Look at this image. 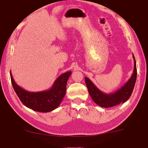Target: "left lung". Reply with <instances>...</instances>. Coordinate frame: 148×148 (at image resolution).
Here are the masks:
<instances>
[{
  "label": "left lung",
  "mask_w": 148,
  "mask_h": 148,
  "mask_svg": "<svg viewBox=\"0 0 148 148\" xmlns=\"http://www.w3.org/2000/svg\"><path fill=\"white\" fill-rule=\"evenodd\" d=\"M134 60V69L130 78L120 89L116 92L110 94H106L102 92L97 88L94 84L85 77V82L88 88V92L94 102L99 106L102 108H110L116 106L120 104L121 103H124L131 96L133 92L134 86L136 84V77H137V68L135 58L133 55Z\"/></svg>",
  "instance_id": "8db88e82"
}]
</instances>
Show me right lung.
Wrapping results in <instances>:
<instances>
[{
  "instance_id": "obj_1",
  "label": "right lung",
  "mask_w": 148,
  "mask_h": 148,
  "mask_svg": "<svg viewBox=\"0 0 148 148\" xmlns=\"http://www.w3.org/2000/svg\"><path fill=\"white\" fill-rule=\"evenodd\" d=\"M13 88L24 105L34 111L49 112L59 106L65 96L67 81L72 74L71 71L61 74L55 80L49 90L42 92H28L15 82L10 72Z\"/></svg>"
}]
</instances>
